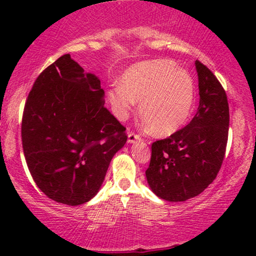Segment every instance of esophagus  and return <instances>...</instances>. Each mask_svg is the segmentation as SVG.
Returning <instances> with one entry per match:
<instances>
[{
    "mask_svg": "<svg viewBox=\"0 0 256 256\" xmlns=\"http://www.w3.org/2000/svg\"><path fill=\"white\" fill-rule=\"evenodd\" d=\"M138 140H141V136H140L138 134H136V132H130L128 134V142L129 143H132L135 141H138Z\"/></svg>",
    "mask_w": 256,
    "mask_h": 256,
    "instance_id": "obj_1",
    "label": "esophagus"
}]
</instances>
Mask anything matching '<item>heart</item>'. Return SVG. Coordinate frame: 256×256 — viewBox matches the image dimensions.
Instances as JSON below:
<instances>
[{
  "label": "heart",
  "instance_id": "obj_1",
  "mask_svg": "<svg viewBox=\"0 0 256 256\" xmlns=\"http://www.w3.org/2000/svg\"><path fill=\"white\" fill-rule=\"evenodd\" d=\"M120 120H126L140 102V115L152 134H174L186 124L194 110L196 87L190 73L168 59H154L129 68L121 86L108 92Z\"/></svg>",
  "mask_w": 256,
  "mask_h": 256
}]
</instances>
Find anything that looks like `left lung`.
<instances>
[{
	"label": "left lung",
	"mask_w": 256,
	"mask_h": 256,
	"mask_svg": "<svg viewBox=\"0 0 256 256\" xmlns=\"http://www.w3.org/2000/svg\"><path fill=\"white\" fill-rule=\"evenodd\" d=\"M199 106L190 124L152 144L146 171L160 198L184 202L202 194L216 180L228 138L230 108L225 90L211 70L196 60Z\"/></svg>",
	"instance_id": "1"
}]
</instances>
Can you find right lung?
Listing matches in <instances>:
<instances>
[{"instance_id": "1", "label": "right lung", "mask_w": 256, "mask_h": 256, "mask_svg": "<svg viewBox=\"0 0 256 256\" xmlns=\"http://www.w3.org/2000/svg\"><path fill=\"white\" fill-rule=\"evenodd\" d=\"M104 96L99 78L70 54L34 82L23 110V152L34 183L52 200L76 206L92 199L127 142Z\"/></svg>"}]
</instances>
